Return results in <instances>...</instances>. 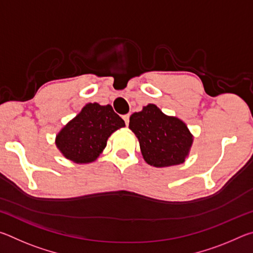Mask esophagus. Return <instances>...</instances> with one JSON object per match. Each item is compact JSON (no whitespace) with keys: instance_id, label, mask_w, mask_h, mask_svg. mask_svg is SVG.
<instances>
[{"instance_id":"obj_1","label":"esophagus","mask_w":253,"mask_h":253,"mask_svg":"<svg viewBox=\"0 0 253 253\" xmlns=\"http://www.w3.org/2000/svg\"><path fill=\"white\" fill-rule=\"evenodd\" d=\"M123 119L124 121H125V124H126V126H128V124H129V115H124L123 116Z\"/></svg>"}]
</instances>
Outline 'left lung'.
I'll list each match as a JSON object with an SVG mask.
<instances>
[{"label":"left lung","mask_w":253,"mask_h":253,"mask_svg":"<svg viewBox=\"0 0 253 253\" xmlns=\"http://www.w3.org/2000/svg\"><path fill=\"white\" fill-rule=\"evenodd\" d=\"M129 129L138 139L144 161L154 168L182 164L194 140L182 119L168 116L154 104L131 115Z\"/></svg>","instance_id":"left-lung-1"}]
</instances>
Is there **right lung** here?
<instances>
[{"label":"right lung","mask_w":253,"mask_h":253,"mask_svg":"<svg viewBox=\"0 0 253 253\" xmlns=\"http://www.w3.org/2000/svg\"><path fill=\"white\" fill-rule=\"evenodd\" d=\"M125 122L110 105L89 102L55 136V146L67 160L77 164L95 162L107 146L113 132Z\"/></svg>","instance_id":"right-lung-1"}]
</instances>
